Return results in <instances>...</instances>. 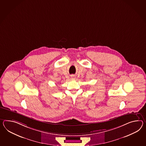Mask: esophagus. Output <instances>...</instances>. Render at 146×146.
Returning a JSON list of instances; mask_svg holds the SVG:
<instances>
[{
    "mask_svg": "<svg viewBox=\"0 0 146 146\" xmlns=\"http://www.w3.org/2000/svg\"><path fill=\"white\" fill-rule=\"evenodd\" d=\"M75 78V77H74V76H73V78Z\"/></svg>",
    "mask_w": 146,
    "mask_h": 146,
    "instance_id": "1",
    "label": "esophagus"
}]
</instances>
